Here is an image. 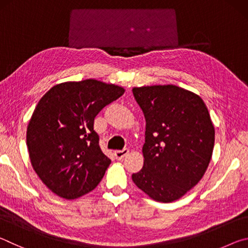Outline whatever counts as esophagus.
<instances>
[{"label": "esophagus", "mask_w": 248, "mask_h": 248, "mask_svg": "<svg viewBox=\"0 0 248 248\" xmlns=\"http://www.w3.org/2000/svg\"><path fill=\"white\" fill-rule=\"evenodd\" d=\"M129 154V149L124 148V150H118V151H115V156L117 159H123L125 155Z\"/></svg>", "instance_id": "1"}]
</instances>
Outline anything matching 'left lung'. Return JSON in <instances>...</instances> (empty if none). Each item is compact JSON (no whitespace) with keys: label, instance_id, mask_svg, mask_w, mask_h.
I'll return each instance as SVG.
<instances>
[{"label":"left lung","instance_id":"1","mask_svg":"<svg viewBox=\"0 0 248 248\" xmlns=\"http://www.w3.org/2000/svg\"><path fill=\"white\" fill-rule=\"evenodd\" d=\"M144 114V163L133 183L159 202L175 201L195 187L207 170L215 127L200 96L175 85L133 87Z\"/></svg>","mask_w":248,"mask_h":248}]
</instances>
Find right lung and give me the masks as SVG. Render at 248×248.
Segmentation results:
<instances>
[{
	"label": "right lung",
	"instance_id": "add662e5",
	"mask_svg": "<svg viewBox=\"0 0 248 248\" xmlns=\"http://www.w3.org/2000/svg\"><path fill=\"white\" fill-rule=\"evenodd\" d=\"M124 89L89 78L57 84L37 104L26 143L33 170L53 194L77 199L96 188L110 159L99 146L94 119Z\"/></svg>",
	"mask_w": 248,
	"mask_h": 248
}]
</instances>
